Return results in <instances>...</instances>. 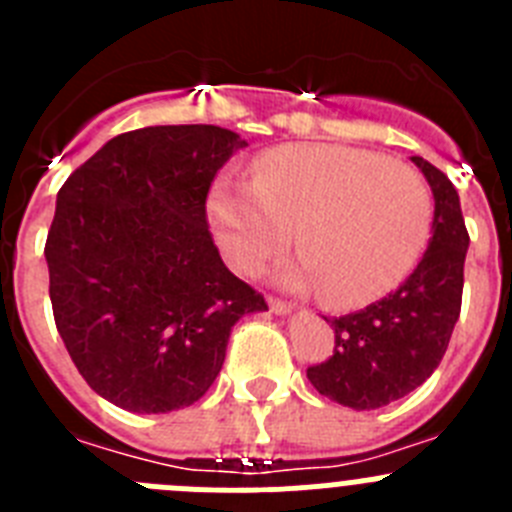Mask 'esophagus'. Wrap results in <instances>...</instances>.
Masks as SVG:
<instances>
[{
  "mask_svg": "<svg viewBox=\"0 0 512 512\" xmlns=\"http://www.w3.org/2000/svg\"><path fill=\"white\" fill-rule=\"evenodd\" d=\"M269 310L274 315H287V312H292V305L287 300H279V297H269Z\"/></svg>",
  "mask_w": 512,
  "mask_h": 512,
  "instance_id": "esophagus-1",
  "label": "esophagus"
}]
</instances>
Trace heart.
<instances>
[{
  "label": "heart",
  "mask_w": 512,
  "mask_h": 512,
  "mask_svg": "<svg viewBox=\"0 0 512 512\" xmlns=\"http://www.w3.org/2000/svg\"><path fill=\"white\" fill-rule=\"evenodd\" d=\"M210 215L225 259L261 269L287 248L295 287H323L336 307L379 300L408 277L433 225L431 189L413 166L348 146H282L253 166V184L220 179Z\"/></svg>",
  "instance_id": "heart-1"
}]
</instances>
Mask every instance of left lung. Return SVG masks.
I'll list each match as a JSON object with an SVG mask.
<instances>
[{"mask_svg": "<svg viewBox=\"0 0 512 512\" xmlns=\"http://www.w3.org/2000/svg\"><path fill=\"white\" fill-rule=\"evenodd\" d=\"M433 192V235L423 259L395 292L333 318L336 348L307 379L328 400L377 410L418 390L436 372L461 312L469 233L449 176L413 156ZM328 320V318H325Z\"/></svg>", "mask_w": 512, "mask_h": 512, "instance_id": "8db88e82", "label": "left lung"}]
</instances>
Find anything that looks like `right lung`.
Listing matches in <instances>:
<instances>
[{
    "label": "right lung",
    "instance_id": "right-lung-1",
    "mask_svg": "<svg viewBox=\"0 0 512 512\" xmlns=\"http://www.w3.org/2000/svg\"><path fill=\"white\" fill-rule=\"evenodd\" d=\"M241 135L156 125L107 140L58 189L45 261L56 328L97 395L130 413L200 400L230 328L269 310L220 259L207 194Z\"/></svg>",
    "mask_w": 512,
    "mask_h": 512
}]
</instances>
